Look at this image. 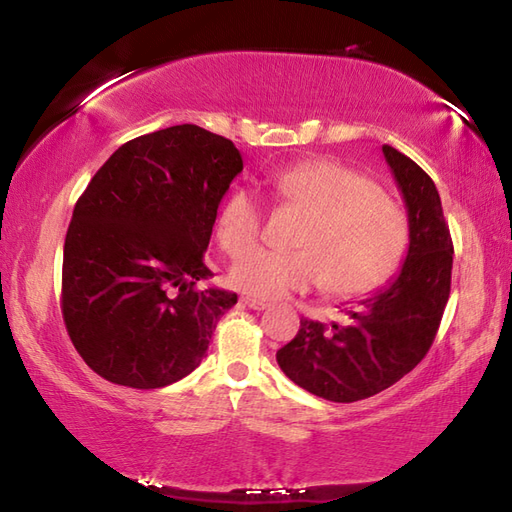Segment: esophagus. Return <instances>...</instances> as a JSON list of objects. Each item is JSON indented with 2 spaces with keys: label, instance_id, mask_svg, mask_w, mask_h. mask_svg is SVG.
<instances>
[{
  "label": "esophagus",
  "instance_id": "esophagus-1",
  "mask_svg": "<svg viewBox=\"0 0 512 512\" xmlns=\"http://www.w3.org/2000/svg\"><path fill=\"white\" fill-rule=\"evenodd\" d=\"M247 308H252V310H267L271 303H267V301H262V299H256V297H243L241 299Z\"/></svg>",
  "mask_w": 512,
  "mask_h": 512
}]
</instances>
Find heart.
<instances>
[{
  "mask_svg": "<svg viewBox=\"0 0 512 512\" xmlns=\"http://www.w3.org/2000/svg\"><path fill=\"white\" fill-rule=\"evenodd\" d=\"M273 189L303 219L293 252L256 250L230 269V282L256 299H278L316 284L334 297H359L388 282L403 262L409 224L403 209L368 176L338 161L316 159L273 176ZM260 198L232 191L217 215V241L241 256L262 237Z\"/></svg>",
  "mask_w": 512,
  "mask_h": 512,
  "instance_id": "1",
  "label": "heart"
}]
</instances>
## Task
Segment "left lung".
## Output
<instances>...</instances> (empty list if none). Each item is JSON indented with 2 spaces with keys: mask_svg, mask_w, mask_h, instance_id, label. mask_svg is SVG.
I'll list each match as a JSON object with an SVG mask.
<instances>
[{
  "mask_svg": "<svg viewBox=\"0 0 512 512\" xmlns=\"http://www.w3.org/2000/svg\"><path fill=\"white\" fill-rule=\"evenodd\" d=\"M403 191L409 252L398 278L349 312L347 325L301 319L278 351L284 375L334 403H355L388 390L431 349L450 297L452 237L435 183L416 161L383 144Z\"/></svg>",
  "mask_w": 512,
  "mask_h": 512,
  "instance_id": "left-lung-1",
  "label": "left lung"
}]
</instances>
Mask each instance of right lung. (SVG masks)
<instances>
[{"mask_svg":"<svg viewBox=\"0 0 512 512\" xmlns=\"http://www.w3.org/2000/svg\"><path fill=\"white\" fill-rule=\"evenodd\" d=\"M243 159L230 140L176 124L122 144L81 193L62 260V316L84 362L155 390L196 370L237 303L200 290L217 206Z\"/></svg>","mask_w":512,"mask_h":512,"instance_id":"1","label":"right lung"}]
</instances>
